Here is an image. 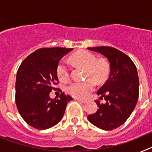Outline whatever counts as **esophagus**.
<instances>
[{
  "instance_id": "obj_1",
  "label": "esophagus",
  "mask_w": 152,
  "mask_h": 152,
  "mask_svg": "<svg viewBox=\"0 0 152 152\" xmlns=\"http://www.w3.org/2000/svg\"><path fill=\"white\" fill-rule=\"evenodd\" d=\"M76 100H77V101L80 102V103H88V100H82V99H77V98H76Z\"/></svg>"
}]
</instances>
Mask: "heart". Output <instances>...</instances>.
Wrapping results in <instances>:
<instances>
[{"instance_id": "heart-1", "label": "heart", "mask_w": 152, "mask_h": 152, "mask_svg": "<svg viewBox=\"0 0 152 152\" xmlns=\"http://www.w3.org/2000/svg\"><path fill=\"white\" fill-rule=\"evenodd\" d=\"M70 60L75 65L85 68V77H91L84 81L71 83L66 88L67 93L73 97L84 99L94 89L96 86L94 80L97 83H102L106 80L109 73L108 66L104 61L96 60L94 55L88 51L76 52L72 56ZM56 73L61 81H66L69 79V68L64 61L58 63Z\"/></svg>"}]
</instances>
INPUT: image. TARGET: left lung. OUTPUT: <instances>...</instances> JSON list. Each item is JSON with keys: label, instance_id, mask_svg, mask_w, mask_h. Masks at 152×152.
Masks as SVG:
<instances>
[{"label": "left lung", "instance_id": "obj_1", "mask_svg": "<svg viewBox=\"0 0 152 152\" xmlns=\"http://www.w3.org/2000/svg\"><path fill=\"white\" fill-rule=\"evenodd\" d=\"M99 52L110 63V75L97 91L100 99L96 101L98 110L88 119L103 130L115 129L128 119L135 109L139 94V80L136 67L127 55L110 46L88 48Z\"/></svg>", "mask_w": 152, "mask_h": 152}]
</instances>
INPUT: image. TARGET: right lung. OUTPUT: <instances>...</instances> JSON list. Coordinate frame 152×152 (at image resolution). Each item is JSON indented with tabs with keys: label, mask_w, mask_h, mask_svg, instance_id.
Here are the masks:
<instances>
[{
	"label": "right lung",
	"mask_w": 152,
	"mask_h": 152,
	"mask_svg": "<svg viewBox=\"0 0 152 152\" xmlns=\"http://www.w3.org/2000/svg\"><path fill=\"white\" fill-rule=\"evenodd\" d=\"M73 49L42 48L23 61L17 71L15 100L18 111L28 125L47 129L61 121L72 96L61 93L51 99L49 93L58 84L56 68L60 59ZM61 92V91L60 90Z\"/></svg>",
	"instance_id": "obj_1"
}]
</instances>
